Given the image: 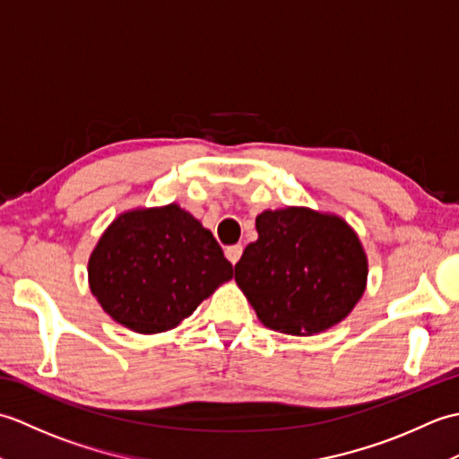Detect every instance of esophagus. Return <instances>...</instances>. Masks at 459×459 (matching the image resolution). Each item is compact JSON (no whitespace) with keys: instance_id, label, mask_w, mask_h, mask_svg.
<instances>
[{"instance_id":"esophagus-1","label":"esophagus","mask_w":459,"mask_h":459,"mask_svg":"<svg viewBox=\"0 0 459 459\" xmlns=\"http://www.w3.org/2000/svg\"><path fill=\"white\" fill-rule=\"evenodd\" d=\"M224 255H227L230 264L235 266L237 262L240 260V256H242V247H240V245H232V247H229L227 250H224Z\"/></svg>"}]
</instances>
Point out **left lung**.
I'll return each instance as SVG.
<instances>
[{
    "label": "left lung",
    "mask_w": 459,
    "mask_h": 459,
    "mask_svg": "<svg viewBox=\"0 0 459 459\" xmlns=\"http://www.w3.org/2000/svg\"><path fill=\"white\" fill-rule=\"evenodd\" d=\"M256 230L235 280L262 324L288 335H314L351 314L365 291L368 264L343 219L286 207L260 212Z\"/></svg>",
    "instance_id": "8db88e82"
}]
</instances>
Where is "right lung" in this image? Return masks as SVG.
Wrapping results in <instances>:
<instances>
[{
    "label": "right lung",
    "instance_id": "right-lung-1",
    "mask_svg": "<svg viewBox=\"0 0 459 459\" xmlns=\"http://www.w3.org/2000/svg\"><path fill=\"white\" fill-rule=\"evenodd\" d=\"M232 274L212 232L175 203L122 212L89 260L102 309L143 335L178 327Z\"/></svg>",
    "mask_w": 459,
    "mask_h": 459
}]
</instances>
